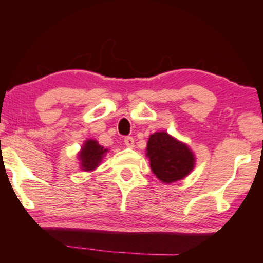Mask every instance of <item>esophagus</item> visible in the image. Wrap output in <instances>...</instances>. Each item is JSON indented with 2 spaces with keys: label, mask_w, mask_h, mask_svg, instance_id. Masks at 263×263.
I'll list each match as a JSON object with an SVG mask.
<instances>
[{
  "label": "esophagus",
  "mask_w": 263,
  "mask_h": 263,
  "mask_svg": "<svg viewBox=\"0 0 263 263\" xmlns=\"http://www.w3.org/2000/svg\"><path fill=\"white\" fill-rule=\"evenodd\" d=\"M124 143H125L126 147L133 148V146H135V140H133L132 137H126V138L124 139Z\"/></svg>",
  "instance_id": "esophagus-1"
}]
</instances>
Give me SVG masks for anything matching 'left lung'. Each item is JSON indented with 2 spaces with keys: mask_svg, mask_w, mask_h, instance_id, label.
<instances>
[{
  "mask_svg": "<svg viewBox=\"0 0 263 263\" xmlns=\"http://www.w3.org/2000/svg\"><path fill=\"white\" fill-rule=\"evenodd\" d=\"M149 165L161 183L171 184L183 180L195 166V156L186 143L165 131L149 137L146 148Z\"/></svg>",
  "mask_w": 263,
  "mask_h": 263,
  "instance_id": "left-lung-1",
  "label": "left lung"
}]
</instances>
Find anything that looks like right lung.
Masks as SVG:
<instances>
[{"label": "right lung", "instance_id": "right-lung-1", "mask_svg": "<svg viewBox=\"0 0 263 263\" xmlns=\"http://www.w3.org/2000/svg\"><path fill=\"white\" fill-rule=\"evenodd\" d=\"M108 153V149L100 146L98 141L88 139L83 142L80 152L78 153L80 170L83 172H92L102 163L104 156Z\"/></svg>", "mask_w": 263, "mask_h": 263}]
</instances>
